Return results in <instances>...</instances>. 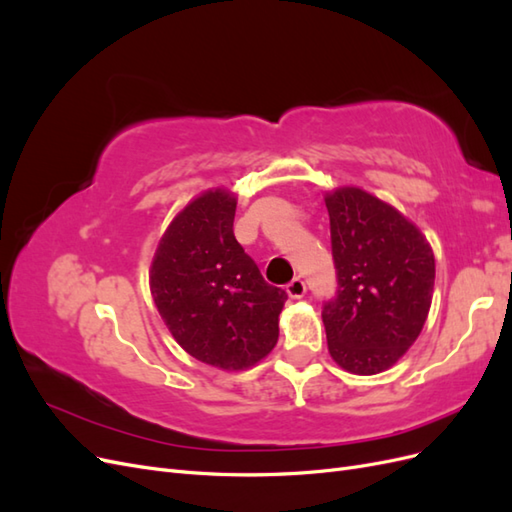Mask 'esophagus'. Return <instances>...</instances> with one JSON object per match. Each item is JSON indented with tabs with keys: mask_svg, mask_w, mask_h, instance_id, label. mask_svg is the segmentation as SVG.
I'll return each instance as SVG.
<instances>
[{
	"mask_svg": "<svg viewBox=\"0 0 512 512\" xmlns=\"http://www.w3.org/2000/svg\"><path fill=\"white\" fill-rule=\"evenodd\" d=\"M305 290H307V286H305V282L301 280V277H294V280L286 286V292H288L290 299H301L303 294H305Z\"/></svg>",
	"mask_w": 512,
	"mask_h": 512,
	"instance_id": "esophagus-1",
	"label": "esophagus"
}]
</instances>
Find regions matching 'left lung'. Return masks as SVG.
Listing matches in <instances>:
<instances>
[{
    "mask_svg": "<svg viewBox=\"0 0 512 512\" xmlns=\"http://www.w3.org/2000/svg\"><path fill=\"white\" fill-rule=\"evenodd\" d=\"M337 297L322 322L333 361L359 376L395 365L427 320L436 258L406 215L361 188L327 192Z\"/></svg>",
    "mask_w": 512,
    "mask_h": 512,
    "instance_id": "8db88e82",
    "label": "left lung"
}]
</instances>
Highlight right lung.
Listing matches in <instances>:
<instances>
[{
    "label": "right lung",
    "mask_w": 512,
    "mask_h": 512,
    "mask_svg": "<svg viewBox=\"0 0 512 512\" xmlns=\"http://www.w3.org/2000/svg\"><path fill=\"white\" fill-rule=\"evenodd\" d=\"M235 209L228 190L196 196L168 224L149 269L153 303L177 344L224 371L252 367L275 348L288 299L235 239Z\"/></svg>",
    "instance_id": "right-lung-1"
}]
</instances>
